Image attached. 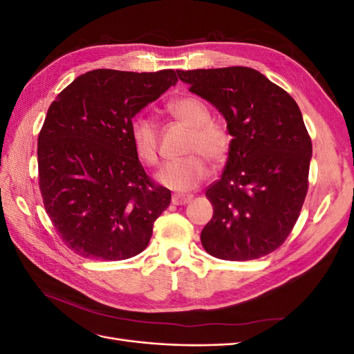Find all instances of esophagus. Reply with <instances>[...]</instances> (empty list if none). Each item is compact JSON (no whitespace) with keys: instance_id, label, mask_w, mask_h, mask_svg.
Listing matches in <instances>:
<instances>
[{"instance_id":"esophagus-1","label":"esophagus","mask_w":354,"mask_h":354,"mask_svg":"<svg viewBox=\"0 0 354 354\" xmlns=\"http://www.w3.org/2000/svg\"><path fill=\"white\" fill-rule=\"evenodd\" d=\"M192 199H194L192 195H174L171 202H173L174 205H186V203H189Z\"/></svg>"}]
</instances>
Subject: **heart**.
<instances>
[{"label":"heart","mask_w":354,"mask_h":354,"mask_svg":"<svg viewBox=\"0 0 354 354\" xmlns=\"http://www.w3.org/2000/svg\"><path fill=\"white\" fill-rule=\"evenodd\" d=\"M168 112L190 128L187 153L199 151L211 162L220 164L227 156L230 137L226 128L212 122L208 106L194 95L169 102ZM130 140L137 158L147 165L158 160V128L152 118L137 115L130 124ZM208 165L199 154L169 160L156 173V181L176 192H187L198 187L208 177Z\"/></svg>","instance_id":"obj_1"}]
</instances>
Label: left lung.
Returning a JSON list of instances; mask_svg holds the SVG:
<instances>
[{"mask_svg": "<svg viewBox=\"0 0 354 354\" xmlns=\"http://www.w3.org/2000/svg\"><path fill=\"white\" fill-rule=\"evenodd\" d=\"M177 75L223 115L233 137L221 178L205 194L214 214L201 233L203 248L229 261L273 252L291 233L307 195L312 140L301 111L251 68Z\"/></svg>", "mask_w": 354, "mask_h": 354, "instance_id": "8db88e82", "label": "left lung"}]
</instances>
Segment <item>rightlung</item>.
Masks as SVG:
<instances>
[{"label": "right lung", "instance_id": "obj_1", "mask_svg": "<svg viewBox=\"0 0 354 354\" xmlns=\"http://www.w3.org/2000/svg\"><path fill=\"white\" fill-rule=\"evenodd\" d=\"M177 75L95 69L75 78L50 104L38 136L39 189L53 226L84 259L118 261L140 254L171 202L138 160L133 118Z\"/></svg>", "mask_w": 354, "mask_h": 354}]
</instances>
